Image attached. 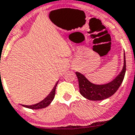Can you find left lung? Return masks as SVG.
<instances>
[{
  "label": "left lung",
  "mask_w": 135,
  "mask_h": 135,
  "mask_svg": "<svg viewBox=\"0 0 135 135\" xmlns=\"http://www.w3.org/2000/svg\"><path fill=\"white\" fill-rule=\"evenodd\" d=\"M126 72L125 55L124 65L120 73L110 83L104 85H95L90 83L83 74L76 72L79 80V91L81 95L90 100H102L110 97L117 92L124 79Z\"/></svg>",
  "instance_id": "obj_1"
}]
</instances>
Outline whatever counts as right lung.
Masks as SVG:
<instances>
[{
  "label": "right lung",
  "mask_w": 135,
  "mask_h": 135,
  "mask_svg": "<svg viewBox=\"0 0 135 135\" xmlns=\"http://www.w3.org/2000/svg\"><path fill=\"white\" fill-rule=\"evenodd\" d=\"M58 83H59V80L56 82V85H55L54 88L52 89V90H51V92L49 93V95H48L45 99L41 100V102H39L38 103L32 104V105H25V104H21V105H22V107H24L28 108V109H41L48 107V106L51 103V102L52 101L54 98H55V90H56V86H57Z\"/></svg>",
  "instance_id": "right-lung-1"
}]
</instances>
